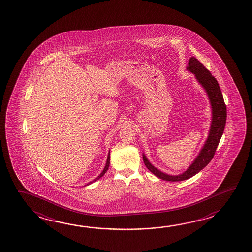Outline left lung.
<instances>
[{
    "label": "left lung",
    "instance_id": "obj_1",
    "mask_svg": "<svg viewBox=\"0 0 252 252\" xmlns=\"http://www.w3.org/2000/svg\"><path fill=\"white\" fill-rule=\"evenodd\" d=\"M188 71L195 75L197 81L201 84L208 94L212 108V121L211 129L206 142L201 148V152L197 156L192 164L182 174L177 176L165 174L149 162L145 155H143L144 163L147 169L157 178L167 181H182L192 178V176L200 172L205 168L212 160L215 155L216 149L220 144V139L224 132L225 122H226V105L224 104V97L220 90V85L216 78L211 72L201 64L196 58L192 57L188 61Z\"/></svg>",
    "mask_w": 252,
    "mask_h": 252
}]
</instances>
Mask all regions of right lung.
<instances>
[{
  "label": "right lung",
  "mask_w": 252,
  "mask_h": 252,
  "mask_svg": "<svg viewBox=\"0 0 252 252\" xmlns=\"http://www.w3.org/2000/svg\"><path fill=\"white\" fill-rule=\"evenodd\" d=\"M110 164V152L108 153V156H107V160H106V163H105V168H104V169H103V171L101 172L100 175L97 177V178H96V179H94L93 181H92V182H90V183L87 184L88 185H91V184L93 183V182H96V180L97 179H100V178H102L104 175H105V172L107 171V169H108V167H109Z\"/></svg>",
  "instance_id": "obj_1"
}]
</instances>
